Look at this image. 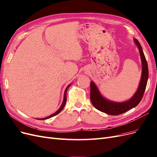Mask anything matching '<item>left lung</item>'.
I'll return each instance as SVG.
<instances>
[{
    "mask_svg": "<svg viewBox=\"0 0 157 157\" xmlns=\"http://www.w3.org/2000/svg\"><path fill=\"white\" fill-rule=\"evenodd\" d=\"M133 41L139 49L142 62V75L138 89L129 99L122 102H115L103 97L97 85L92 81L90 82V101L93 106L102 112L112 115L123 113L137 106L143 97L148 79V67L139 42L136 38H134Z\"/></svg>",
    "mask_w": 157,
    "mask_h": 157,
    "instance_id": "left-lung-1",
    "label": "left lung"
}]
</instances>
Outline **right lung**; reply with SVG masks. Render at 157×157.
<instances>
[{"label": "right lung", "instance_id": "add662e5", "mask_svg": "<svg viewBox=\"0 0 157 157\" xmlns=\"http://www.w3.org/2000/svg\"><path fill=\"white\" fill-rule=\"evenodd\" d=\"M71 85V84H70V85H68V86H67V88H66V89L65 90V92H64V97H63V103H62V105H61L60 108L58 109V110L55 113H54L53 114H52V115H49V116H48V117H45V118H42V119H38V120H45V119H49V118H51V117H53V116H55V115H58V114L61 111H62V110H63V108H64V106H65V104H66V101H67V90H68V88H69V87Z\"/></svg>", "mask_w": 157, "mask_h": 157}]
</instances>
